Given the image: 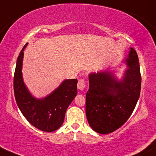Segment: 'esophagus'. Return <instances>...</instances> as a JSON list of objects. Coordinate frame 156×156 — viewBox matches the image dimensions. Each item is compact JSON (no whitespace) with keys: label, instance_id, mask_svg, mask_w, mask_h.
Masks as SVG:
<instances>
[{"label":"esophagus","instance_id":"esophagus-1","mask_svg":"<svg viewBox=\"0 0 156 156\" xmlns=\"http://www.w3.org/2000/svg\"><path fill=\"white\" fill-rule=\"evenodd\" d=\"M85 86H86V82H85L84 79H80L79 80L77 83V87L80 90H83L84 89Z\"/></svg>","mask_w":156,"mask_h":156}]
</instances>
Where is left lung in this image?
Here are the masks:
<instances>
[{
  "label": "left lung",
  "mask_w": 156,
  "mask_h": 156,
  "mask_svg": "<svg viewBox=\"0 0 156 156\" xmlns=\"http://www.w3.org/2000/svg\"><path fill=\"white\" fill-rule=\"evenodd\" d=\"M126 62L129 68L121 82L115 80L108 72L89 74L86 115L89 126L97 133L106 134L119 129L129 119L137 104L141 74L134 49L131 48Z\"/></svg>",
  "instance_id": "1"
}]
</instances>
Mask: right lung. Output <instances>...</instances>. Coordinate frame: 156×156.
Instances as JSON below:
<instances>
[{
  "label": "right lung",
  "mask_w": 156,
  "mask_h": 156,
  "mask_svg": "<svg viewBox=\"0 0 156 156\" xmlns=\"http://www.w3.org/2000/svg\"><path fill=\"white\" fill-rule=\"evenodd\" d=\"M25 44L17 59L13 79L16 103L25 118L32 125L45 132L56 131L62 125L67 108L77 93V80H66L56 90L42 99L32 97L22 77V62Z\"/></svg>",
  "instance_id": "right-lung-1"
}]
</instances>
